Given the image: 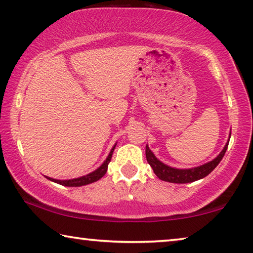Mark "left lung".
Masks as SVG:
<instances>
[{"mask_svg":"<svg viewBox=\"0 0 253 253\" xmlns=\"http://www.w3.org/2000/svg\"><path fill=\"white\" fill-rule=\"evenodd\" d=\"M231 138V134H230ZM228 142L230 139L223 150L220 151L218 156L213 158L211 162L206 163L204 165H200L198 167H193V169H175V167H170L169 165L164 164V163L159 161V159L155 156L153 151L149 149L148 145L146 146V158L147 162L153 169L154 173L156 174L157 177L161 178L163 181L170 182V183H191V182L198 181L200 178H204L207 176L209 173H211L215 167L219 164L221 159H223L225 153L227 150Z\"/></svg>","mask_w":253,"mask_h":253,"instance_id":"obj_1","label":"left lung"}]
</instances>
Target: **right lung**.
Listing matches in <instances>:
<instances>
[{
  "instance_id": "1",
  "label": "right lung",
  "mask_w": 253,
  "mask_h": 253,
  "mask_svg": "<svg viewBox=\"0 0 253 253\" xmlns=\"http://www.w3.org/2000/svg\"><path fill=\"white\" fill-rule=\"evenodd\" d=\"M115 146L116 143L114 145L113 148L111 149L110 154H108L107 158L105 159L104 163L102 165H100L98 169H95L94 172L87 174V175H84V176H80V177H77V178H71V180H56V178H52V177H48L49 181L52 182H55V183H59L61 185H64V186H83V185H87V184H90V183H94V182L98 181L99 178H102L105 174L107 172V167L108 164H110L111 162V158H112V155H113V151L115 149Z\"/></svg>"
}]
</instances>
